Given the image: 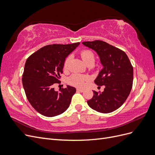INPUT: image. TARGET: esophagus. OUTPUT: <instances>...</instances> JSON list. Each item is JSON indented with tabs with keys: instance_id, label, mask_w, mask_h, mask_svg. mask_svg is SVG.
Returning a JSON list of instances; mask_svg holds the SVG:
<instances>
[{
	"instance_id": "34e87169",
	"label": "esophagus",
	"mask_w": 155,
	"mask_h": 155,
	"mask_svg": "<svg viewBox=\"0 0 155 155\" xmlns=\"http://www.w3.org/2000/svg\"><path fill=\"white\" fill-rule=\"evenodd\" d=\"M77 91H78V92L82 93V92H84V90L81 89H77Z\"/></svg>"
}]
</instances>
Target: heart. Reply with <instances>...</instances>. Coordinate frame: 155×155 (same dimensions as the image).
I'll use <instances>...</instances> for the list:
<instances>
[{"label":"heart","mask_w":155,"mask_h":155,"mask_svg":"<svg viewBox=\"0 0 155 155\" xmlns=\"http://www.w3.org/2000/svg\"><path fill=\"white\" fill-rule=\"evenodd\" d=\"M80 54H81L82 59L87 64H93L95 60V55L92 50L89 49H84L81 51V53ZM71 59V57L70 55L68 56L65 59L64 63H63V69L64 70H66L68 68V66L69 64H70ZM88 79L89 78L87 76L78 73H74L68 78V82L69 84L73 85V86L77 87H82L84 86L85 82L88 81Z\"/></svg>","instance_id":"b5f03b06"}]
</instances>
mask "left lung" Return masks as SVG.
Listing matches in <instances>:
<instances>
[{"label": "left lung", "mask_w": 155, "mask_h": 155, "mask_svg": "<svg viewBox=\"0 0 155 155\" xmlns=\"http://www.w3.org/2000/svg\"><path fill=\"white\" fill-rule=\"evenodd\" d=\"M82 43L96 51L104 66L94 82L105 87L101 93L93 91L88 105L104 114L117 110L127 100L133 85L134 69L128 57L124 51L101 40Z\"/></svg>", "instance_id": "left-lung-1"}]
</instances>
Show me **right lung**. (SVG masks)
<instances>
[{"label":"right lung","instance_id":"1","mask_svg":"<svg viewBox=\"0 0 155 155\" xmlns=\"http://www.w3.org/2000/svg\"><path fill=\"white\" fill-rule=\"evenodd\" d=\"M80 43L45 46L28 57L22 75V84L28 101L37 112L47 117H54L65 112L70 105L76 89L67 85L54 90L63 73L66 57Z\"/></svg>","mask_w":155,"mask_h":155}]
</instances>
